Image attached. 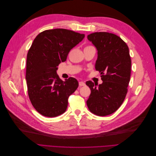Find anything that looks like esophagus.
<instances>
[{
    "instance_id": "34e87169",
    "label": "esophagus",
    "mask_w": 156,
    "mask_h": 156,
    "mask_svg": "<svg viewBox=\"0 0 156 156\" xmlns=\"http://www.w3.org/2000/svg\"><path fill=\"white\" fill-rule=\"evenodd\" d=\"M79 84L80 87H83V86L85 85V83L83 82V81H80V82L79 83Z\"/></svg>"
}]
</instances>
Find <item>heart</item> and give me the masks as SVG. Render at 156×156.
I'll return each instance as SVG.
<instances>
[{
	"label": "heart",
	"instance_id": "1",
	"mask_svg": "<svg viewBox=\"0 0 156 156\" xmlns=\"http://www.w3.org/2000/svg\"><path fill=\"white\" fill-rule=\"evenodd\" d=\"M88 47H90V46H88Z\"/></svg>",
	"mask_w": 156,
	"mask_h": 156
}]
</instances>
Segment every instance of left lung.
I'll use <instances>...</instances> for the list:
<instances>
[{"label": "left lung", "instance_id": "8db88e82", "mask_svg": "<svg viewBox=\"0 0 156 156\" xmlns=\"http://www.w3.org/2000/svg\"><path fill=\"white\" fill-rule=\"evenodd\" d=\"M87 38L98 51L95 68L101 73L103 83L98 85L91 81L86 82L91 90L87 104L93 114L105 116L121 106L127 94L131 67L129 48L112 33L94 32Z\"/></svg>", "mask_w": 156, "mask_h": 156}]
</instances>
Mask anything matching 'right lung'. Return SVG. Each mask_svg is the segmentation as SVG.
<instances>
[{
    "instance_id": "right-lung-1",
    "label": "right lung",
    "mask_w": 156,
    "mask_h": 156,
    "mask_svg": "<svg viewBox=\"0 0 156 156\" xmlns=\"http://www.w3.org/2000/svg\"><path fill=\"white\" fill-rule=\"evenodd\" d=\"M84 37L72 30L55 29L40 33L33 41L27 54L26 81L30 100L41 115L55 117L66 111L68 98L79 83L73 77L62 81L56 71Z\"/></svg>"
}]
</instances>
